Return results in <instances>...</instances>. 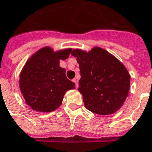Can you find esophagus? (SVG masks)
<instances>
[{
	"label": "esophagus",
	"mask_w": 152,
	"mask_h": 152,
	"mask_svg": "<svg viewBox=\"0 0 152 152\" xmlns=\"http://www.w3.org/2000/svg\"><path fill=\"white\" fill-rule=\"evenodd\" d=\"M73 82L75 83V86H76V88H77V86H78V83H77V78H74L73 79Z\"/></svg>",
	"instance_id": "34e87169"
}]
</instances>
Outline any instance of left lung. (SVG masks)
Here are the masks:
<instances>
[{
  "label": "left lung",
  "mask_w": 152,
  "mask_h": 152,
  "mask_svg": "<svg viewBox=\"0 0 152 152\" xmlns=\"http://www.w3.org/2000/svg\"><path fill=\"white\" fill-rule=\"evenodd\" d=\"M71 54L79 64L78 91L86 108L100 115H111L119 110L128 95L131 80L124 65L99 47L89 53L75 50Z\"/></svg>",
  "instance_id": "8db88e82"
}]
</instances>
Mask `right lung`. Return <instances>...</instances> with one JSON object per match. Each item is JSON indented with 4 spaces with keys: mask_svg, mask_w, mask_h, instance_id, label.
Here are the masks:
<instances>
[{
    "mask_svg": "<svg viewBox=\"0 0 152 152\" xmlns=\"http://www.w3.org/2000/svg\"><path fill=\"white\" fill-rule=\"evenodd\" d=\"M71 49L54 53L45 47L26 62L20 75V88L26 103L37 111L51 112L61 104L65 93L75 88L59 61L69 58Z\"/></svg>",
    "mask_w": 152,
    "mask_h": 152,
    "instance_id": "right-lung-1",
    "label": "right lung"
}]
</instances>
